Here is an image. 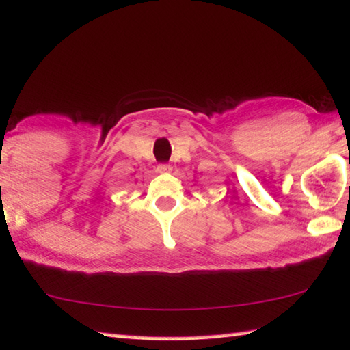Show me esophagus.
<instances>
[{
    "label": "esophagus",
    "mask_w": 350,
    "mask_h": 350,
    "mask_svg": "<svg viewBox=\"0 0 350 350\" xmlns=\"http://www.w3.org/2000/svg\"><path fill=\"white\" fill-rule=\"evenodd\" d=\"M171 170H173V167H171L170 163H161V165H157V171H159V173H170Z\"/></svg>",
    "instance_id": "obj_1"
}]
</instances>
